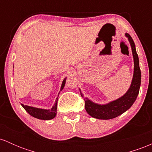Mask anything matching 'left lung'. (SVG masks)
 <instances>
[{
	"instance_id": "8db88e82",
	"label": "left lung",
	"mask_w": 152,
	"mask_h": 152,
	"mask_svg": "<svg viewBox=\"0 0 152 152\" xmlns=\"http://www.w3.org/2000/svg\"><path fill=\"white\" fill-rule=\"evenodd\" d=\"M125 35L128 38L130 43L134 57V69L132 84L126 93L123 96L104 105L95 104L87 98L83 99L85 102V109H86V112L94 118H99V119H111V118L117 117L118 116L124 113L133 105L139 94L141 85V70L139 68V57H138L135 44L132 38L129 34H126ZM81 95L83 97V94L81 93Z\"/></svg>"
}]
</instances>
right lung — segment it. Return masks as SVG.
I'll use <instances>...</instances> for the list:
<instances>
[{
  "mask_svg": "<svg viewBox=\"0 0 152 152\" xmlns=\"http://www.w3.org/2000/svg\"><path fill=\"white\" fill-rule=\"evenodd\" d=\"M66 83V78L63 81L61 87V91L64 88ZM58 101V99H57ZM21 106L23 107V109L28 113L31 116L34 117L38 118V119L42 120H50L53 118L56 115V110H57V102L55 103L53 107L50 109H38V108L32 107V106L23 105L21 104Z\"/></svg>",
  "mask_w": 152,
  "mask_h": 152,
  "instance_id": "obj_1",
  "label": "right lung"
}]
</instances>
